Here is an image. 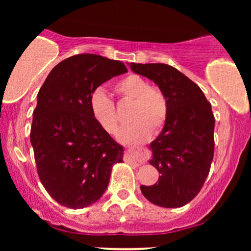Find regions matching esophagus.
I'll use <instances>...</instances> for the list:
<instances>
[{
	"instance_id": "1",
	"label": "esophagus",
	"mask_w": 251,
	"mask_h": 251,
	"mask_svg": "<svg viewBox=\"0 0 251 251\" xmlns=\"http://www.w3.org/2000/svg\"><path fill=\"white\" fill-rule=\"evenodd\" d=\"M150 155V151L145 148H139V146H131L127 149V158L131 163L135 165H140L148 159Z\"/></svg>"
}]
</instances>
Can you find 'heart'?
Instances as JSON below:
<instances>
[{
    "instance_id": "obj_1",
    "label": "heart",
    "mask_w": 251,
    "mask_h": 251,
    "mask_svg": "<svg viewBox=\"0 0 251 251\" xmlns=\"http://www.w3.org/2000/svg\"><path fill=\"white\" fill-rule=\"evenodd\" d=\"M116 92L124 99L133 100L128 113L131 124L119 133V139L126 144L142 143L158 133L165 125L169 103L160 88L150 85L146 79L137 74H129L116 83ZM88 107L98 125L109 134L119 129L116 106L102 88L94 89L88 99Z\"/></svg>"
}]
</instances>
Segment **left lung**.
<instances>
[{
	"label": "left lung",
	"mask_w": 251,
	"mask_h": 251,
	"mask_svg": "<svg viewBox=\"0 0 251 251\" xmlns=\"http://www.w3.org/2000/svg\"><path fill=\"white\" fill-rule=\"evenodd\" d=\"M129 66L162 89L169 103L163 131L150 144V164L158 170L159 179L140 190L155 205L179 208L198 195L209 175L215 149L211 103L194 81L172 66L134 62Z\"/></svg>",
	"instance_id": "1"
}]
</instances>
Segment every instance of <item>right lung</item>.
Segmentation results:
<instances>
[{
    "label": "right lung",
    "mask_w": 251,
    "mask_h": 251,
    "mask_svg": "<svg viewBox=\"0 0 251 251\" xmlns=\"http://www.w3.org/2000/svg\"><path fill=\"white\" fill-rule=\"evenodd\" d=\"M127 72L123 62L97 54L68 57L48 74L37 93L30 143L37 174L53 200L82 209L107 189L124 149L98 125L88 107L92 92Z\"/></svg>",
    "instance_id": "1"
}]
</instances>
